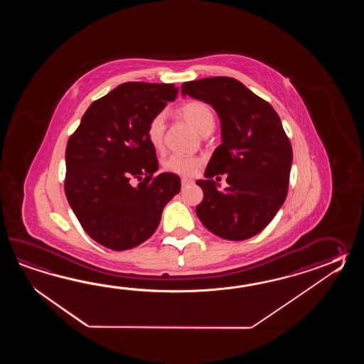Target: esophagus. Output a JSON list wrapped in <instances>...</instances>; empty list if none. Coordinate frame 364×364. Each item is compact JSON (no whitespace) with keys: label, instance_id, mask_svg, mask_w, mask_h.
Listing matches in <instances>:
<instances>
[{"label":"esophagus","instance_id":"obj_1","mask_svg":"<svg viewBox=\"0 0 364 364\" xmlns=\"http://www.w3.org/2000/svg\"><path fill=\"white\" fill-rule=\"evenodd\" d=\"M181 183H182V186H183V187H186V186L193 185V179L186 178V177H182V178H181Z\"/></svg>","mask_w":364,"mask_h":364}]
</instances>
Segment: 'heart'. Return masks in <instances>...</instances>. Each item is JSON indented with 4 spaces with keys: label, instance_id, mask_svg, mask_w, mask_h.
I'll return each instance as SVG.
<instances>
[{
    "label": "heart",
    "instance_id": "heart-1",
    "mask_svg": "<svg viewBox=\"0 0 364 364\" xmlns=\"http://www.w3.org/2000/svg\"><path fill=\"white\" fill-rule=\"evenodd\" d=\"M179 114L185 118L193 129L200 134L215 127V114L203 101H187L179 108ZM164 130H165V117L163 113H159L149 119L146 129L148 141L155 149L163 147ZM164 169L169 173L178 176L190 177L196 174L201 166V160L193 156L173 154L164 160Z\"/></svg>",
    "mask_w": 364,
    "mask_h": 364
}]
</instances>
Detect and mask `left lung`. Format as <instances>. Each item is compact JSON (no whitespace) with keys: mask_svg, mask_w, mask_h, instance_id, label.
Returning <instances> with one entry per match:
<instances>
[{"mask_svg":"<svg viewBox=\"0 0 364 364\" xmlns=\"http://www.w3.org/2000/svg\"><path fill=\"white\" fill-rule=\"evenodd\" d=\"M181 92L212 105L221 121L223 144L209 160L205 179L196 181L204 193L196 215L224 240H248L271 223L287 199L293 149L279 114L234 77L186 82ZM220 173L228 177L224 192L213 181Z\"/></svg>","mask_w":364,"mask_h":364,"instance_id":"8db88e82","label":"left lung"}]
</instances>
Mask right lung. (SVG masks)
Wrapping results in <instances>:
<instances>
[{"mask_svg":"<svg viewBox=\"0 0 364 364\" xmlns=\"http://www.w3.org/2000/svg\"><path fill=\"white\" fill-rule=\"evenodd\" d=\"M177 93L174 85H119L93 101L69 138L65 193L85 232L104 247L124 251L147 240L181 190L177 174L155 176L159 161L146 135L149 119Z\"/></svg>","mask_w":364,"mask_h":364,"instance_id":"add662e5","label":"right lung"}]
</instances>
